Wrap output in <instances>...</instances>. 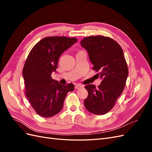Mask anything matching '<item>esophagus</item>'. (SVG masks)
I'll return each instance as SVG.
<instances>
[{
    "label": "esophagus",
    "instance_id": "esophagus-1",
    "mask_svg": "<svg viewBox=\"0 0 152 152\" xmlns=\"http://www.w3.org/2000/svg\"><path fill=\"white\" fill-rule=\"evenodd\" d=\"M84 87L83 86H82L80 84H76L75 86V88L77 89H80V88H82V87Z\"/></svg>",
    "mask_w": 152,
    "mask_h": 152
}]
</instances>
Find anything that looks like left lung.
<instances>
[{"label": "left lung", "mask_w": 152, "mask_h": 152, "mask_svg": "<svg viewBox=\"0 0 152 152\" xmlns=\"http://www.w3.org/2000/svg\"><path fill=\"white\" fill-rule=\"evenodd\" d=\"M80 44L88 53L93 70L100 72L102 79L98 88L86 86L88 96L84 106L92 113L105 114L114 107L126 86L128 68L123 50L114 40L102 35L87 37Z\"/></svg>", "instance_id": "1"}]
</instances>
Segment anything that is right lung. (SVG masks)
Returning <instances> with one entry per match:
<instances>
[{"mask_svg": "<svg viewBox=\"0 0 152 152\" xmlns=\"http://www.w3.org/2000/svg\"><path fill=\"white\" fill-rule=\"evenodd\" d=\"M77 42L76 38L48 37L34 45L23 69L25 94L37 113L44 117L58 114L74 85H61L51 78L61 54Z\"/></svg>", "mask_w": 152, "mask_h": 152, "instance_id": "1", "label": "right lung"}]
</instances>
